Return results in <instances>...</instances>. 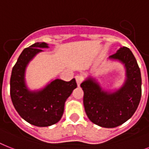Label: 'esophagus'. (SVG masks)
<instances>
[{
	"label": "esophagus",
	"instance_id": "esophagus-1",
	"mask_svg": "<svg viewBox=\"0 0 149 149\" xmlns=\"http://www.w3.org/2000/svg\"><path fill=\"white\" fill-rule=\"evenodd\" d=\"M75 78H76V80H77V86H79L81 84V82H82V80H83V78H82V77L81 76V75H77L76 77H75Z\"/></svg>",
	"mask_w": 149,
	"mask_h": 149
}]
</instances>
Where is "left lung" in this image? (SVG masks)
<instances>
[{
    "label": "left lung",
    "mask_w": 149,
    "mask_h": 149,
    "mask_svg": "<svg viewBox=\"0 0 149 149\" xmlns=\"http://www.w3.org/2000/svg\"><path fill=\"white\" fill-rule=\"evenodd\" d=\"M109 59L124 65L127 78L120 88L113 92L104 91L91 77L80 86L88 119L99 127L113 128L128 120L137 109L142 95V78L137 61L128 47H120Z\"/></svg>",
    "instance_id": "left-lung-1"
}]
</instances>
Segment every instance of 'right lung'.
<instances>
[{
	"label": "right lung",
	"mask_w": 149,
	"mask_h": 149,
	"mask_svg": "<svg viewBox=\"0 0 149 149\" xmlns=\"http://www.w3.org/2000/svg\"><path fill=\"white\" fill-rule=\"evenodd\" d=\"M45 42H36L25 48L12 70L10 97L17 113L22 119L36 127H49L57 123L63 116L65 102L77 87L75 79L70 82L54 79L44 88L30 91L26 84L25 72L33 57L47 48Z\"/></svg>",
	"instance_id": "right-lung-1"
}]
</instances>
